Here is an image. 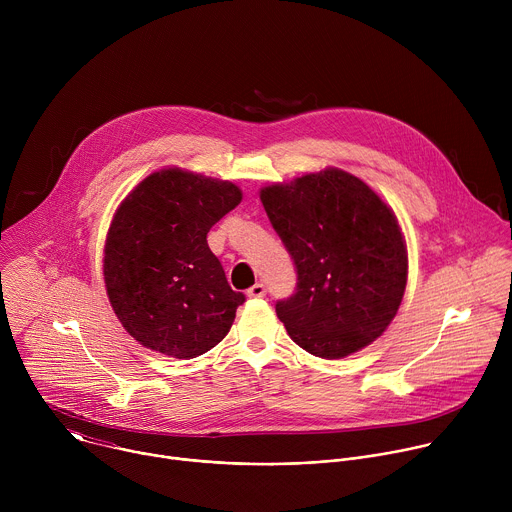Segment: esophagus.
Instances as JSON below:
<instances>
[{"instance_id": "34e87169", "label": "esophagus", "mask_w": 512, "mask_h": 512, "mask_svg": "<svg viewBox=\"0 0 512 512\" xmlns=\"http://www.w3.org/2000/svg\"><path fill=\"white\" fill-rule=\"evenodd\" d=\"M247 296H249L251 300H261V298H265V285H263V283L251 285V287L247 289Z\"/></svg>"}]
</instances>
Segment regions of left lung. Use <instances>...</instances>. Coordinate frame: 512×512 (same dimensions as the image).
<instances>
[{"mask_svg":"<svg viewBox=\"0 0 512 512\" xmlns=\"http://www.w3.org/2000/svg\"><path fill=\"white\" fill-rule=\"evenodd\" d=\"M261 202L298 273L296 294L275 304L289 338L328 360L379 338L407 285L395 212L338 168L265 186Z\"/></svg>","mask_w":512,"mask_h":512,"instance_id":"obj_1","label":"left lung"}]
</instances>
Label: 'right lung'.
Masks as SVG:
<instances>
[{
    "label": "right lung",
    "mask_w": 512,
    "mask_h": 512,
    "mask_svg": "<svg viewBox=\"0 0 512 512\" xmlns=\"http://www.w3.org/2000/svg\"><path fill=\"white\" fill-rule=\"evenodd\" d=\"M241 198L233 182L164 168L119 204L103 275L113 312L139 344L188 360L227 336L245 296L206 235Z\"/></svg>",
    "instance_id": "1"
}]
</instances>
